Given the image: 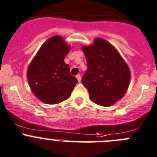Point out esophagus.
Instances as JSON below:
<instances>
[{
	"label": "esophagus",
	"mask_w": 157,
	"mask_h": 157,
	"mask_svg": "<svg viewBox=\"0 0 157 157\" xmlns=\"http://www.w3.org/2000/svg\"><path fill=\"white\" fill-rule=\"evenodd\" d=\"M76 77H77V79L78 80V81L80 82V80H81V76H80V74H77V75L76 76Z\"/></svg>",
	"instance_id": "obj_1"
}]
</instances>
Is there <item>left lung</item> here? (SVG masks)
I'll list each match as a JSON object with an SVG mask.
<instances>
[{"label":"left lung","instance_id":"left-lung-1","mask_svg":"<svg viewBox=\"0 0 157 157\" xmlns=\"http://www.w3.org/2000/svg\"><path fill=\"white\" fill-rule=\"evenodd\" d=\"M87 70L82 83L90 94V100L101 106H110L121 99L130 81V72L116 49L101 39L90 46H83Z\"/></svg>","mask_w":157,"mask_h":157}]
</instances>
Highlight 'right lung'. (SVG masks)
I'll use <instances>...</instances> for the list:
<instances>
[{
	"label": "right lung",
	"instance_id": "1",
	"mask_svg": "<svg viewBox=\"0 0 157 157\" xmlns=\"http://www.w3.org/2000/svg\"><path fill=\"white\" fill-rule=\"evenodd\" d=\"M70 47L60 36L44 42L28 69L27 77L32 92L46 104L67 100L78 82L64 62Z\"/></svg>",
	"mask_w": 157,
	"mask_h": 157
}]
</instances>
